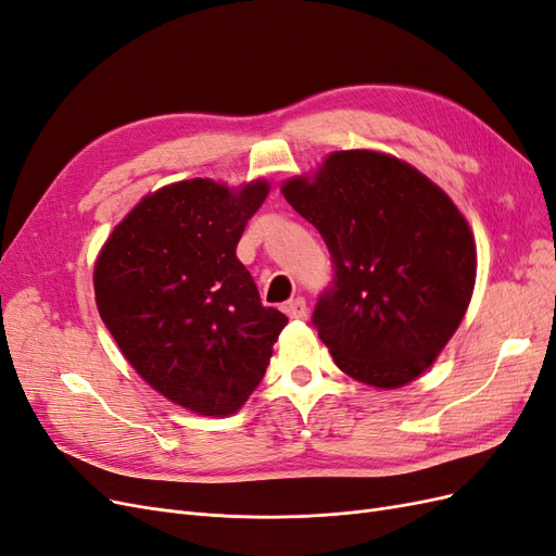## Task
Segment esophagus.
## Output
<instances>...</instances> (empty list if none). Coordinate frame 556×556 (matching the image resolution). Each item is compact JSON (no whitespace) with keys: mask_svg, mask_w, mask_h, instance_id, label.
<instances>
[{"mask_svg":"<svg viewBox=\"0 0 556 556\" xmlns=\"http://www.w3.org/2000/svg\"><path fill=\"white\" fill-rule=\"evenodd\" d=\"M282 311L288 313L292 319H304L308 315V306H306V299L304 296H296V299H290L288 304L282 306Z\"/></svg>","mask_w":556,"mask_h":556,"instance_id":"34e87169","label":"esophagus"}]
</instances>
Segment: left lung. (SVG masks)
<instances>
[{
	"mask_svg": "<svg viewBox=\"0 0 556 556\" xmlns=\"http://www.w3.org/2000/svg\"><path fill=\"white\" fill-rule=\"evenodd\" d=\"M325 239L333 276L313 327L343 374L401 387L457 331L476 282V243L450 197L396 157L341 150L311 180L282 185Z\"/></svg>",
	"mask_w": 556,
	"mask_h": 556,
	"instance_id": "obj_1",
	"label": "left lung"
}]
</instances>
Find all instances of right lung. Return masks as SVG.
I'll return each instance as SVG.
<instances>
[{
	"mask_svg": "<svg viewBox=\"0 0 556 556\" xmlns=\"http://www.w3.org/2000/svg\"><path fill=\"white\" fill-rule=\"evenodd\" d=\"M264 180L233 192L194 178L146 197L94 266L97 308L137 374L199 415H229L262 382L288 325L237 257Z\"/></svg>",
	"mask_w": 556,
	"mask_h": 556,
	"instance_id": "obj_1",
	"label": "right lung"
}]
</instances>
